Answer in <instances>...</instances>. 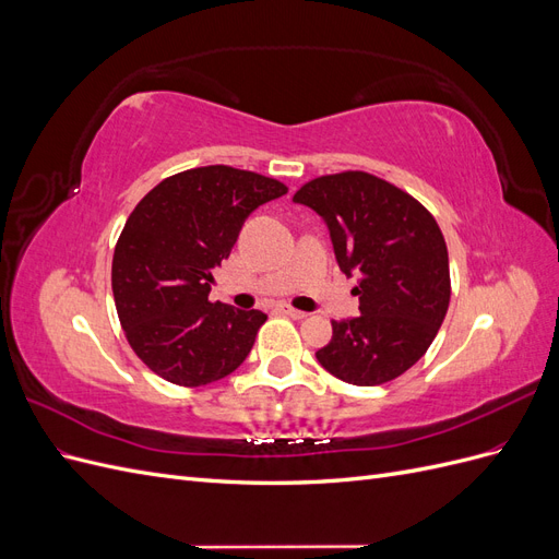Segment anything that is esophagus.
Returning a JSON list of instances; mask_svg holds the SVG:
<instances>
[{
    "label": "esophagus",
    "mask_w": 559,
    "mask_h": 559,
    "mask_svg": "<svg viewBox=\"0 0 559 559\" xmlns=\"http://www.w3.org/2000/svg\"><path fill=\"white\" fill-rule=\"evenodd\" d=\"M280 312L286 314V317H292V319H306V317H308V312L296 310V308H292V306H280Z\"/></svg>",
    "instance_id": "34e87169"
}]
</instances>
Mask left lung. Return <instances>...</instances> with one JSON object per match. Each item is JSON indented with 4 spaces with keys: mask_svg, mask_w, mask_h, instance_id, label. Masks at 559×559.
<instances>
[{
    "mask_svg": "<svg viewBox=\"0 0 559 559\" xmlns=\"http://www.w3.org/2000/svg\"><path fill=\"white\" fill-rule=\"evenodd\" d=\"M294 202L329 228L335 261L357 275L359 317L333 319L317 361L343 382L373 386L415 366L450 306L448 247L436 218L394 183L368 173L317 177Z\"/></svg>",
    "mask_w": 559,
    "mask_h": 559,
    "instance_id": "1",
    "label": "left lung"
}]
</instances>
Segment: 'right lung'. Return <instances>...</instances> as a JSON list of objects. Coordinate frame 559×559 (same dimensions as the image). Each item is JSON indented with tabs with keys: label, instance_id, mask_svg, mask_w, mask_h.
Here are the masks:
<instances>
[{
	"label": "right lung",
	"instance_id": "obj_1",
	"mask_svg": "<svg viewBox=\"0 0 559 559\" xmlns=\"http://www.w3.org/2000/svg\"><path fill=\"white\" fill-rule=\"evenodd\" d=\"M286 186L228 165L163 179L128 216L111 263L116 312L134 354L163 380L202 386L230 376L267 319L210 302L214 267L247 216Z\"/></svg>",
	"mask_w": 559,
	"mask_h": 559
}]
</instances>
